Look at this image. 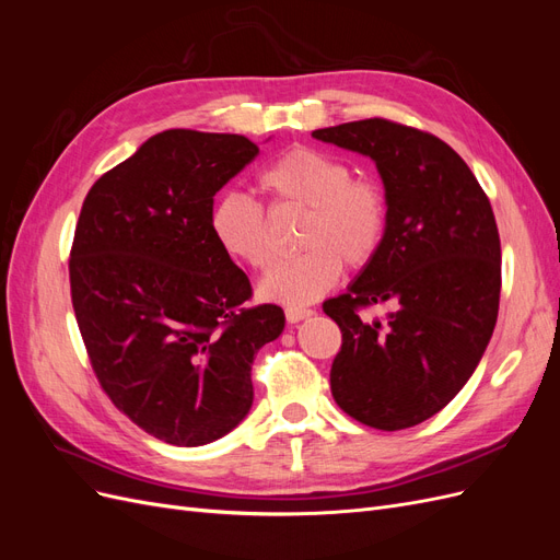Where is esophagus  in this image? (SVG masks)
Wrapping results in <instances>:
<instances>
[{"instance_id":"1","label":"esophagus","mask_w":560,"mask_h":560,"mask_svg":"<svg viewBox=\"0 0 560 560\" xmlns=\"http://www.w3.org/2000/svg\"><path fill=\"white\" fill-rule=\"evenodd\" d=\"M311 315H313L311 308H287V311H284L287 322H292V325H296V322L306 319V317H311Z\"/></svg>"}]
</instances>
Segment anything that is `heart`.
I'll list each match as a JSON object with an SVG mask.
<instances>
[{"label": "heart", "mask_w": 560, "mask_h": 560, "mask_svg": "<svg viewBox=\"0 0 560 560\" xmlns=\"http://www.w3.org/2000/svg\"><path fill=\"white\" fill-rule=\"evenodd\" d=\"M259 189L270 208L306 210L301 224L299 257L276 266L261 280L266 301L290 308L308 306L325 296L350 268H364L383 247L389 198L371 175H352L346 159L317 147H292L259 175ZM214 241L229 257L254 270H266L276 259L268 217L245 194H224L210 214Z\"/></svg>", "instance_id": "heart-1"}]
</instances>
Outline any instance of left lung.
Returning <instances> with one entry per match:
<instances>
[{"mask_svg": "<svg viewBox=\"0 0 560 560\" xmlns=\"http://www.w3.org/2000/svg\"><path fill=\"white\" fill-rule=\"evenodd\" d=\"M376 161L389 198L383 247L346 294L325 301L341 329L331 395L362 425L395 432L460 393L493 336L502 264L493 208L436 135L387 118L313 130ZM393 302L387 323L359 311Z\"/></svg>", "mask_w": 560, "mask_h": 560, "instance_id": "left-lung-1", "label": "left lung"}]
</instances>
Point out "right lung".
Instances as JSON below:
<instances>
[{"instance_id":"obj_1","label":"right lung","mask_w":560,"mask_h":560,"mask_svg":"<svg viewBox=\"0 0 560 560\" xmlns=\"http://www.w3.org/2000/svg\"><path fill=\"white\" fill-rule=\"evenodd\" d=\"M259 154L243 135L163 130L83 200L70 290L91 366L147 434L202 446L247 416L252 362L284 329L210 229L214 194Z\"/></svg>"}]
</instances>
